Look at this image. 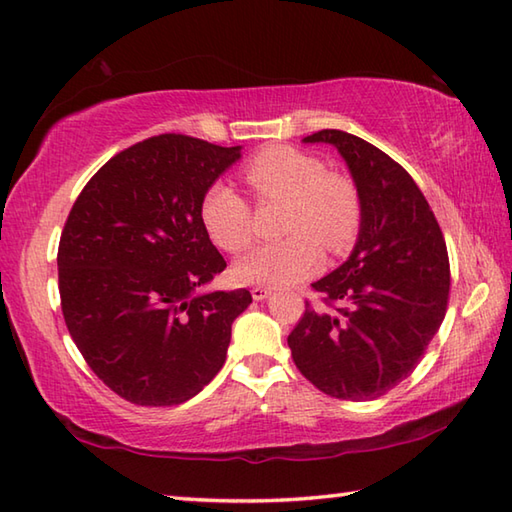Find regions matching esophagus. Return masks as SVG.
Returning a JSON list of instances; mask_svg holds the SVG:
<instances>
[{
  "instance_id": "obj_1",
  "label": "esophagus",
  "mask_w": 512,
  "mask_h": 512,
  "mask_svg": "<svg viewBox=\"0 0 512 512\" xmlns=\"http://www.w3.org/2000/svg\"><path fill=\"white\" fill-rule=\"evenodd\" d=\"M250 295H253V299H255V301H264V299L270 295V288L255 286L253 290H250Z\"/></svg>"
}]
</instances>
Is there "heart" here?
I'll use <instances>...</instances> for the list:
<instances>
[{"instance_id": "b5f03b06", "label": "heart", "mask_w": 512, "mask_h": 512, "mask_svg": "<svg viewBox=\"0 0 512 512\" xmlns=\"http://www.w3.org/2000/svg\"><path fill=\"white\" fill-rule=\"evenodd\" d=\"M242 176L259 202H286L279 242L255 246L235 264L244 284L288 286L321 266V246L341 255L354 244L363 206L356 182L328 171L308 151L270 145L250 158ZM200 217L213 242L226 253H242L253 242V209L233 187L215 182L204 191Z\"/></svg>"}]
</instances>
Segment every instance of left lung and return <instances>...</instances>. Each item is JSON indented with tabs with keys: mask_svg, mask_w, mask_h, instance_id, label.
<instances>
[{
	"mask_svg": "<svg viewBox=\"0 0 512 512\" xmlns=\"http://www.w3.org/2000/svg\"><path fill=\"white\" fill-rule=\"evenodd\" d=\"M303 143H330L361 193V231L350 259L314 281L319 306L288 336L292 361L323 394L374 400L405 380L447 314L451 270L440 224L396 160L341 129Z\"/></svg>",
	"mask_w": 512,
	"mask_h": 512,
	"instance_id": "left-lung-1",
	"label": "left lung"
}]
</instances>
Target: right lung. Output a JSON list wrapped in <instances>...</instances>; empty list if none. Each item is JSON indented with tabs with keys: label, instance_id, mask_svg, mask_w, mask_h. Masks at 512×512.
<instances>
[{
	"label": "right lung",
	"instance_id": "1",
	"mask_svg": "<svg viewBox=\"0 0 512 512\" xmlns=\"http://www.w3.org/2000/svg\"><path fill=\"white\" fill-rule=\"evenodd\" d=\"M239 149L151 136L107 160L65 220V325L92 372L134 405H180L209 385L253 301L246 288L195 292L226 268L200 202Z\"/></svg>",
	"mask_w": 512,
	"mask_h": 512
}]
</instances>
